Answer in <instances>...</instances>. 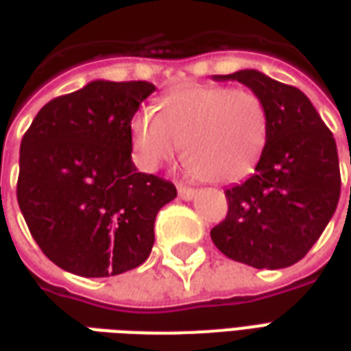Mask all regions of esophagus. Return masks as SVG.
<instances>
[{
  "label": "esophagus",
  "mask_w": 351,
  "mask_h": 351,
  "mask_svg": "<svg viewBox=\"0 0 351 351\" xmlns=\"http://www.w3.org/2000/svg\"><path fill=\"white\" fill-rule=\"evenodd\" d=\"M195 195H197V190H193V188H186V186H178V197L184 199V201H191Z\"/></svg>",
  "instance_id": "obj_1"
}]
</instances>
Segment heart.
I'll return each instance as SVG.
<instances>
[{
	"label": "heart",
	"mask_w": 351,
	"mask_h": 351,
	"mask_svg": "<svg viewBox=\"0 0 351 351\" xmlns=\"http://www.w3.org/2000/svg\"><path fill=\"white\" fill-rule=\"evenodd\" d=\"M133 148L145 169L175 156L208 182H237L258 165L269 138V112L258 93L218 84L176 88L161 108L138 110L131 122Z\"/></svg>",
	"instance_id": "obj_1"
}]
</instances>
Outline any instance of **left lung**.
Here are the masks:
<instances>
[{"label": "left lung", "mask_w": 351, "mask_h": 351, "mask_svg": "<svg viewBox=\"0 0 351 351\" xmlns=\"http://www.w3.org/2000/svg\"><path fill=\"white\" fill-rule=\"evenodd\" d=\"M213 79L250 88L269 112V138L256 173L226 190L228 216L210 231L213 243L229 259L256 269L289 267L308 254L337 210V143L299 88L256 69Z\"/></svg>", "instance_id": "left-lung-1"}]
</instances>
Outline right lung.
I'll return each mask as SVG.
<instances>
[{"mask_svg":"<svg viewBox=\"0 0 351 351\" xmlns=\"http://www.w3.org/2000/svg\"><path fill=\"white\" fill-rule=\"evenodd\" d=\"M156 90L146 80H92L49 101L20 145L16 197L43 254L86 278L145 263L154 221L176 188L138 173L131 120Z\"/></svg>","mask_w":351,"mask_h":351,"instance_id":"add662e5","label":"right lung"}]
</instances>
